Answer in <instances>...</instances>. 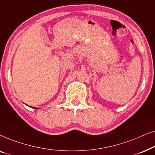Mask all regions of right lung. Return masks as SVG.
Wrapping results in <instances>:
<instances>
[{
  "mask_svg": "<svg viewBox=\"0 0 155 155\" xmlns=\"http://www.w3.org/2000/svg\"><path fill=\"white\" fill-rule=\"evenodd\" d=\"M32 108H35V107H32ZM35 109H37V108H35Z\"/></svg>",
  "mask_w": 155,
  "mask_h": 155,
  "instance_id": "obj_1",
  "label": "right lung"
}]
</instances>
